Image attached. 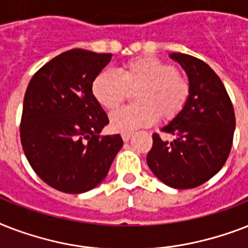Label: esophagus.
<instances>
[{"label": "esophagus", "instance_id": "esophagus-1", "mask_svg": "<svg viewBox=\"0 0 248 248\" xmlns=\"http://www.w3.org/2000/svg\"><path fill=\"white\" fill-rule=\"evenodd\" d=\"M131 136H132V134H122V139H124V143H127L128 140L131 139Z\"/></svg>", "mask_w": 248, "mask_h": 248}]
</instances>
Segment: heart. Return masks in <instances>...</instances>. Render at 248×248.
<instances>
[{"mask_svg": "<svg viewBox=\"0 0 248 248\" xmlns=\"http://www.w3.org/2000/svg\"><path fill=\"white\" fill-rule=\"evenodd\" d=\"M127 89L136 90V105H127L110 114V127L130 134L151 126L159 117L171 120L184 108L189 83L171 64L153 56H140L124 64L118 73L104 69L93 78L91 93L105 109H114L124 100Z\"/></svg>", "mask_w": 248, "mask_h": 248, "instance_id": "1", "label": "heart"}]
</instances>
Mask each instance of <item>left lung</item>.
Here are the masks:
<instances>
[{
  "label": "left lung",
  "mask_w": 248,
  "mask_h": 248,
  "mask_svg": "<svg viewBox=\"0 0 248 248\" xmlns=\"http://www.w3.org/2000/svg\"><path fill=\"white\" fill-rule=\"evenodd\" d=\"M169 56L188 76L189 96L180 113L161 127L175 136L173 140L153 134L147 162L163 184L192 189L210 180L227 162L234 135V109L219 76L204 62L180 52Z\"/></svg>",
  "instance_id": "left-lung-1"
}]
</instances>
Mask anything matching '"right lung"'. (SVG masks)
<instances>
[{
	"instance_id": "right-lung-1",
	"label": "right lung",
	"mask_w": 248,
	"mask_h": 248,
	"mask_svg": "<svg viewBox=\"0 0 248 248\" xmlns=\"http://www.w3.org/2000/svg\"><path fill=\"white\" fill-rule=\"evenodd\" d=\"M112 54L73 48L33 76L25 91L20 139L34 172L56 190L79 194L104 180L124 140L99 136L108 116L91 83Z\"/></svg>"
}]
</instances>
